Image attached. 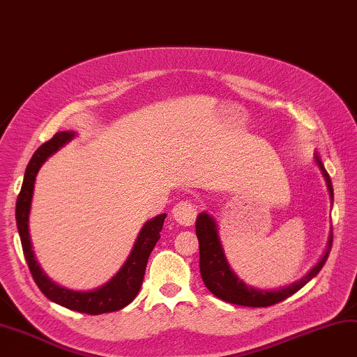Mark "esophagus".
I'll use <instances>...</instances> for the list:
<instances>
[{
    "label": "esophagus",
    "instance_id": "1",
    "mask_svg": "<svg viewBox=\"0 0 357 357\" xmlns=\"http://www.w3.org/2000/svg\"><path fill=\"white\" fill-rule=\"evenodd\" d=\"M196 206L188 200H181L172 208V218L183 227L194 225V222H196Z\"/></svg>",
    "mask_w": 357,
    "mask_h": 357
}]
</instances>
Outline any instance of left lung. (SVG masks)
Wrapping results in <instances>:
<instances>
[{"instance_id":"obj_1","label":"left lung","mask_w":357,"mask_h":357,"mask_svg":"<svg viewBox=\"0 0 357 357\" xmlns=\"http://www.w3.org/2000/svg\"><path fill=\"white\" fill-rule=\"evenodd\" d=\"M317 163L326 180L329 196H331V200H333L334 192H333L331 178H329V174L326 172V169L319 158H317ZM196 234H197L199 248H200V275L205 286L210 289L211 294L216 295L218 298L227 301V303L250 306V307H266V306L277 305L280 301L286 300L287 297H291V295L300 291L307 281H311L315 275L321 271V267L325 266L329 250H331V245H333V233H331L328 250L324 255V258L319 261L317 266L312 267V271L309 272L306 277L297 281V283H294L284 289H278V291H261V289L247 286L244 281L238 278V275L231 271L230 266H228L224 250H222L219 236H218L216 224H214L213 218L208 216L206 213L199 214L197 222H196Z\"/></svg>"}]
</instances>
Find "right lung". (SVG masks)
<instances>
[{"label": "right lung", "mask_w": 357, "mask_h": 357, "mask_svg": "<svg viewBox=\"0 0 357 357\" xmlns=\"http://www.w3.org/2000/svg\"><path fill=\"white\" fill-rule=\"evenodd\" d=\"M73 137V132H57L50 141H46V143H43L36 152H33L29 165L26 167L22 191L18 194L15 208V219L20 239H22L23 253L26 261H28V267L33 281H36V284L38 286L40 291L45 294V297H48L54 303L68 307L71 311L90 315L119 311V309L129 305L139 292V287L143 284L147 259H149L153 247H155L160 239V231L161 228H163L166 214H160V216L146 222L143 230L138 234V239L135 242V245H133V250L130 253V257L127 258L126 264L116 273V277H113L109 283L104 284L102 287L95 289V291L90 292H77L70 291V289H65L62 286H57L54 281H51L46 277V273H43L42 268L37 264L36 257H33L28 230L33 181H36L37 172L40 169V166L45 163V160L48 158L51 153L59 151V147L68 143Z\"/></svg>", "instance_id": "add662e5"}]
</instances>
